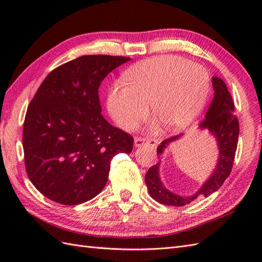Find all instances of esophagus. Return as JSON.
<instances>
[{"label":"esophagus","instance_id":"esophagus-1","mask_svg":"<svg viewBox=\"0 0 262 262\" xmlns=\"http://www.w3.org/2000/svg\"><path fill=\"white\" fill-rule=\"evenodd\" d=\"M135 146L138 147L141 145H144V144H147V145L155 147L160 143L159 138H147V137H135Z\"/></svg>","mask_w":262,"mask_h":262}]
</instances>
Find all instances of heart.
<instances>
[{
	"mask_svg": "<svg viewBox=\"0 0 262 262\" xmlns=\"http://www.w3.org/2000/svg\"><path fill=\"white\" fill-rule=\"evenodd\" d=\"M126 82H117L108 93V110L124 128H134L151 104L154 117L168 129H179L196 118L209 91L203 66L173 55L149 58L133 65Z\"/></svg>",
	"mask_w": 262,
	"mask_h": 262,
	"instance_id": "b5f03b06",
	"label": "heart"
}]
</instances>
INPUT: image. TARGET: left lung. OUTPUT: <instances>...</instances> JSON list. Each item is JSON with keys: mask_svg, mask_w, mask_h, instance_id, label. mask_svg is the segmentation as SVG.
<instances>
[{"mask_svg": "<svg viewBox=\"0 0 262 262\" xmlns=\"http://www.w3.org/2000/svg\"><path fill=\"white\" fill-rule=\"evenodd\" d=\"M211 81H213V88L215 90L214 98L211 100L205 120L199 127L202 129H208L210 134L216 138L220 152L219 162L213 171V174L208 178L197 192L191 196H179L174 192H171L163 186L159 174L161 161H158L157 164L149 168L146 172L145 183L149 196L160 204L181 207V206L190 204L199 196L208 197L209 194L219 190L231 173L237 147L238 132H240L238 120L237 117L233 114L234 103L224 81L217 76H214ZM180 136L181 135L170 137L161 143L158 146V155L162 154L164 148Z\"/></svg>", "mask_w": 262, "mask_h": 262, "instance_id": "left-lung-1", "label": "left lung"}]
</instances>
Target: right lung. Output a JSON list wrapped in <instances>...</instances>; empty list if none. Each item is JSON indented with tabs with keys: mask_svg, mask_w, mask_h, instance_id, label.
Wrapping results in <instances>:
<instances>
[{
	"mask_svg": "<svg viewBox=\"0 0 262 262\" xmlns=\"http://www.w3.org/2000/svg\"><path fill=\"white\" fill-rule=\"evenodd\" d=\"M130 58L85 55L53 70L28 105L22 145L27 174L43 196L79 205L101 192L116 154L134 140L101 115L99 86Z\"/></svg>",
	"mask_w": 262,
	"mask_h": 262,
	"instance_id": "right-lung-1",
	"label": "right lung"
}]
</instances>
